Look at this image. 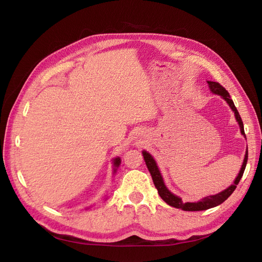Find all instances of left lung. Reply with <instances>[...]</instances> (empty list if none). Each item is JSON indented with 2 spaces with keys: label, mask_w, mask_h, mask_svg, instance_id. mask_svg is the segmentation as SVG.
Masks as SVG:
<instances>
[{
  "label": "left lung",
  "mask_w": 262,
  "mask_h": 262,
  "mask_svg": "<svg viewBox=\"0 0 262 262\" xmlns=\"http://www.w3.org/2000/svg\"><path fill=\"white\" fill-rule=\"evenodd\" d=\"M207 84H208V87H210V90L214 93V94L222 96L224 100L226 101V103L229 104L230 107L232 108V111L234 112V115H235V119L237 121V123H239V125H240L241 133L246 137L245 129H243V122L241 120V116H240L239 112H237V110H236V107L234 105L233 101L231 100V96L229 94V92L226 91L222 85H220L216 82H207ZM142 155H143L144 161H146V165L148 167V169L150 171V175H151V177H152L154 184L156 186V188L158 189V193H159L161 199L164 200L168 205H170L172 207H176V208H180V210H184V211H205V210H208V208H212V207H215V206H217L220 204H222V203L225 200L229 199V197L231 196V194L233 193L234 189L236 188V185L239 184L240 179L242 178L243 172H245L246 166H247V161H248V149H247L246 156H245V160H243V164H242V167H241V169H240V172H239V175H237V177L235 178L233 184H232L231 186H229V187L226 188V189H224L223 191H221V193H219L216 195L206 196L202 201L197 202V203H189V202L184 203L182 201V199H180V197L173 195L171 191L166 187V185L164 183V179H162V177H161V173H160V171L158 169V166H157V164H156L154 157L151 156L149 152H147V151H144V150L142 151Z\"/></svg>",
  "instance_id": "1"
}]
</instances>
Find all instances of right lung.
I'll return each instance as SVG.
<instances>
[{
  "mask_svg": "<svg viewBox=\"0 0 262 262\" xmlns=\"http://www.w3.org/2000/svg\"><path fill=\"white\" fill-rule=\"evenodd\" d=\"M113 162H114V172H115L116 170H118V168H119V166H120V164H121V159L118 157V158L114 159Z\"/></svg>",
  "mask_w": 262,
  "mask_h": 262,
  "instance_id": "1",
  "label": "right lung"
}]
</instances>
